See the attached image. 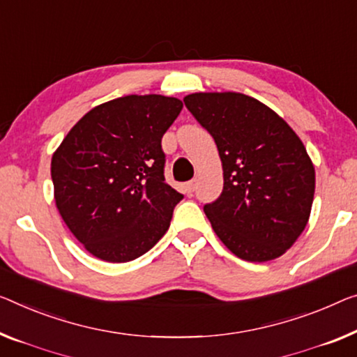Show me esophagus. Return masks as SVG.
I'll return each instance as SVG.
<instances>
[{
    "label": "esophagus",
    "instance_id": "obj_1",
    "mask_svg": "<svg viewBox=\"0 0 357 357\" xmlns=\"http://www.w3.org/2000/svg\"><path fill=\"white\" fill-rule=\"evenodd\" d=\"M185 192L188 194H192L194 190H195V188H197V181L195 179H192V181H189V183H185Z\"/></svg>",
    "mask_w": 357,
    "mask_h": 357
}]
</instances>
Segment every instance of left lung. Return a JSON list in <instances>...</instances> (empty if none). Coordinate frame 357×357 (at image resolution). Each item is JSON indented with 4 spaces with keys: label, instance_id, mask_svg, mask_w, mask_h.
I'll return each instance as SVG.
<instances>
[{
    "label": "left lung",
    "instance_id": "left-lung-1",
    "mask_svg": "<svg viewBox=\"0 0 357 357\" xmlns=\"http://www.w3.org/2000/svg\"><path fill=\"white\" fill-rule=\"evenodd\" d=\"M185 107L216 142L225 185L204 211L220 241L241 259L271 261L305 231L316 173L296 132L242 93H194Z\"/></svg>",
    "mask_w": 357,
    "mask_h": 357
}]
</instances>
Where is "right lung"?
<instances>
[{
    "label": "right lung",
    "instance_id": "add662e5",
    "mask_svg": "<svg viewBox=\"0 0 357 357\" xmlns=\"http://www.w3.org/2000/svg\"><path fill=\"white\" fill-rule=\"evenodd\" d=\"M181 109L179 99L160 94L109 100L52 153L56 206L93 257L132 261L168 231L183 194L165 183L162 137Z\"/></svg>",
    "mask_w": 357,
    "mask_h": 357
}]
</instances>
